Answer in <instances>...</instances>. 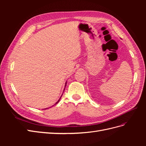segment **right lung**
Here are the masks:
<instances>
[{
    "mask_svg": "<svg viewBox=\"0 0 146 146\" xmlns=\"http://www.w3.org/2000/svg\"><path fill=\"white\" fill-rule=\"evenodd\" d=\"M67 83V82H66V83H65V87H66V84H67V83ZM64 89H65V88H64ZM62 95H63V94H62ZM61 96L60 97V98L59 99V100L56 102V104H58V102L60 101V99H61ZM45 109H47V108H45ZM45 109H44V110H45Z\"/></svg>",
    "mask_w": 146,
    "mask_h": 146,
    "instance_id": "obj_1",
    "label": "right lung"
}]
</instances>
